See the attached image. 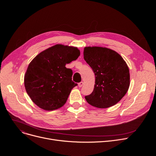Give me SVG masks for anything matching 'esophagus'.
I'll list each match as a JSON object with an SVG mask.
<instances>
[{"mask_svg":"<svg viewBox=\"0 0 156 156\" xmlns=\"http://www.w3.org/2000/svg\"><path fill=\"white\" fill-rule=\"evenodd\" d=\"M83 85V81H81V82H80L79 83H78V87L80 88V87H81Z\"/></svg>","mask_w":156,"mask_h":156,"instance_id":"1","label":"esophagus"}]
</instances>
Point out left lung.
Wrapping results in <instances>:
<instances>
[{"instance_id": "1", "label": "left lung", "mask_w": 156, "mask_h": 156, "mask_svg": "<svg viewBox=\"0 0 156 156\" xmlns=\"http://www.w3.org/2000/svg\"><path fill=\"white\" fill-rule=\"evenodd\" d=\"M83 58L95 74L92 93L85 98L97 108H108L116 104L128 90L129 71L123 58L112 49L85 47Z\"/></svg>"}]
</instances>
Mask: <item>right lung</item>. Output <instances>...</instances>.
<instances>
[{"label": "right lung", "mask_w": 156, "mask_h": 156, "mask_svg": "<svg viewBox=\"0 0 156 156\" xmlns=\"http://www.w3.org/2000/svg\"><path fill=\"white\" fill-rule=\"evenodd\" d=\"M80 55L76 47L56 44L38 54L29 64L24 78L26 91L38 107L45 111L59 109L71 90L73 72L66 64Z\"/></svg>", "instance_id": "right-lung-1"}]
</instances>
